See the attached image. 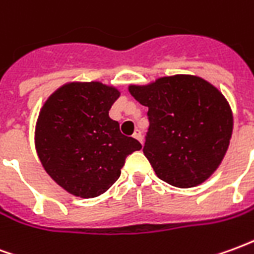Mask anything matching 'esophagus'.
<instances>
[{"label":"esophagus","mask_w":254,"mask_h":254,"mask_svg":"<svg viewBox=\"0 0 254 254\" xmlns=\"http://www.w3.org/2000/svg\"><path fill=\"white\" fill-rule=\"evenodd\" d=\"M133 137L143 144V136H141V130H140V129H136V130H134V133H133Z\"/></svg>","instance_id":"obj_1"}]
</instances>
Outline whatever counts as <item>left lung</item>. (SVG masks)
<instances>
[{
    "mask_svg": "<svg viewBox=\"0 0 254 254\" xmlns=\"http://www.w3.org/2000/svg\"><path fill=\"white\" fill-rule=\"evenodd\" d=\"M129 92L148 107L143 152L162 181L193 188L222 163L233 133V111L215 85L193 74H174Z\"/></svg>",
    "mask_w": 254,
    "mask_h": 254,
    "instance_id": "obj_1",
    "label": "left lung"
}]
</instances>
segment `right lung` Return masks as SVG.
<instances>
[{
  "label": "right lung",
  "mask_w": 254,
  "mask_h": 254,
  "mask_svg": "<svg viewBox=\"0 0 254 254\" xmlns=\"http://www.w3.org/2000/svg\"><path fill=\"white\" fill-rule=\"evenodd\" d=\"M120 89L100 81H70L42 106L35 125V148L43 169L73 196L103 194L121 176L127 155L141 149L109 117Z\"/></svg>",
  "instance_id": "obj_1"
}]
</instances>
